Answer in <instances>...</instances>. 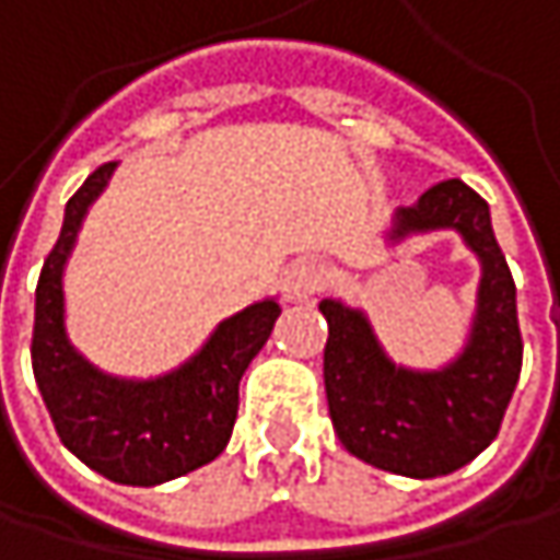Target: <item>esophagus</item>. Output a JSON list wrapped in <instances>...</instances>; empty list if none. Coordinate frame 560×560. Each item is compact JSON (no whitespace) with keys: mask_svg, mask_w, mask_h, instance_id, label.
<instances>
[{"mask_svg":"<svg viewBox=\"0 0 560 560\" xmlns=\"http://www.w3.org/2000/svg\"><path fill=\"white\" fill-rule=\"evenodd\" d=\"M324 284H327V269H324V262H317V259H298V262H291V269L284 272V291H288L291 301H307V298H314Z\"/></svg>","mask_w":560,"mask_h":560,"instance_id":"obj_1","label":"esophagus"}]
</instances>
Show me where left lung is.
I'll use <instances>...</instances> for the list:
<instances>
[{"mask_svg":"<svg viewBox=\"0 0 560 560\" xmlns=\"http://www.w3.org/2000/svg\"><path fill=\"white\" fill-rule=\"evenodd\" d=\"M428 230H457L483 266L474 330L451 366L438 373L395 366L360 311L320 301L324 389L340 444L380 470L415 480L454 474L493 444L522 370L515 281L487 200L457 177L441 180L395 213L392 240Z\"/></svg>","mask_w":560,"mask_h":560,"instance_id":"obj_1","label":"left lung"}]
</instances>
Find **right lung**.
Masks as SVG:
<instances>
[{
  "label": "right lung",
  "instance_id": "add662e5",
  "mask_svg": "<svg viewBox=\"0 0 560 560\" xmlns=\"http://www.w3.org/2000/svg\"><path fill=\"white\" fill-rule=\"evenodd\" d=\"M116 162L93 171L67 200L63 226L35 288L32 366L57 434L90 470L126 487L184 477L226 447L240 408V380L266 347L281 307L259 301L223 320L203 350L168 376L129 383L103 376L67 340L63 262L86 207L106 187Z\"/></svg>",
  "mask_w": 560,
  "mask_h": 560
}]
</instances>
